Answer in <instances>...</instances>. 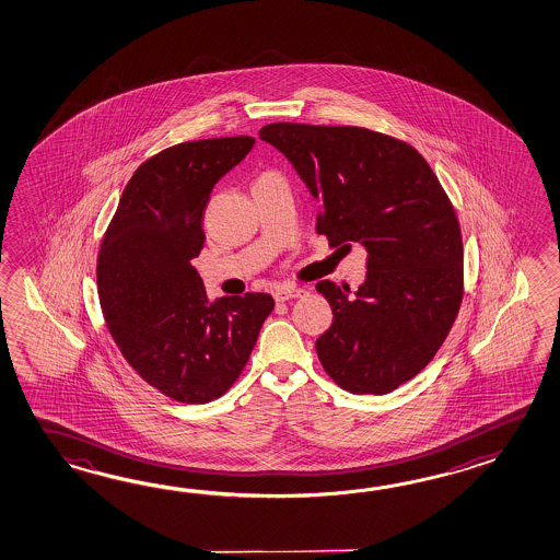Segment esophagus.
<instances>
[{
    "instance_id": "obj_1",
    "label": "esophagus",
    "mask_w": 560,
    "mask_h": 560,
    "mask_svg": "<svg viewBox=\"0 0 560 560\" xmlns=\"http://www.w3.org/2000/svg\"><path fill=\"white\" fill-rule=\"evenodd\" d=\"M303 293H305V289H301V287H277L273 291V298L275 301L283 303V301H289V299L301 298Z\"/></svg>"
}]
</instances>
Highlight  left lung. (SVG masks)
Returning <instances> with one entry per match:
<instances>
[{"label":"left lung","instance_id":"8db88e82","mask_svg":"<svg viewBox=\"0 0 560 560\" xmlns=\"http://www.w3.org/2000/svg\"><path fill=\"white\" fill-rule=\"evenodd\" d=\"M259 138L295 167L319 203L317 233L366 253L365 283L319 281L332 323L315 347L354 395H385L431 363L463 299L455 209L417 149L365 127L269 124Z\"/></svg>","mask_w":560,"mask_h":560}]
</instances>
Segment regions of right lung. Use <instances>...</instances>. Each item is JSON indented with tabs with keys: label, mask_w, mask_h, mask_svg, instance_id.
<instances>
[{
	"label": "right lung",
	"mask_w": 560,
	"mask_h": 560,
	"mask_svg": "<svg viewBox=\"0 0 560 560\" xmlns=\"http://www.w3.org/2000/svg\"><path fill=\"white\" fill-rule=\"evenodd\" d=\"M255 139H201L161 151L127 183L97 261L107 329L139 377L163 395L218 399L247 365L273 311L267 293L209 301L195 271L203 211L215 183Z\"/></svg>",
	"instance_id": "right-lung-1"
}]
</instances>
